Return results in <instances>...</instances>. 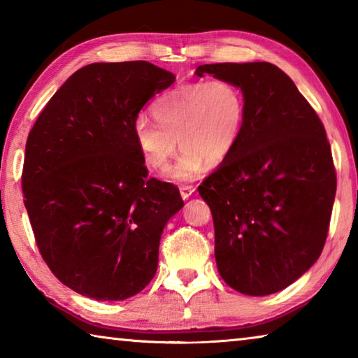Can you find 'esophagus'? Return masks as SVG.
Segmentation results:
<instances>
[{
  "label": "esophagus",
  "mask_w": 358,
  "mask_h": 358,
  "mask_svg": "<svg viewBox=\"0 0 358 358\" xmlns=\"http://www.w3.org/2000/svg\"><path fill=\"white\" fill-rule=\"evenodd\" d=\"M194 191H196V187L191 186V185H181L180 186V194H181V197H183V199H189L194 194Z\"/></svg>",
  "instance_id": "34e87169"
}]
</instances>
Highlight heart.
<instances>
[{
	"instance_id": "heart-1",
	"label": "heart",
	"mask_w": 358,
	"mask_h": 358,
	"mask_svg": "<svg viewBox=\"0 0 358 358\" xmlns=\"http://www.w3.org/2000/svg\"><path fill=\"white\" fill-rule=\"evenodd\" d=\"M246 102L240 87L226 78L181 85L157 99L153 115L157 123L137 118L132 137L145 164L164 171L181 147L171 169L177 180H191L205 162L220 164L237 145L245 123Z\"/></svg>"
}]
</instances>
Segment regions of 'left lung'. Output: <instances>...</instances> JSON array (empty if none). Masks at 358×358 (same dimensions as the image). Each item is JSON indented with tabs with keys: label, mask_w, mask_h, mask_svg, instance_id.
<instances>
[{
	"label": "left lung",
	"mask_w": 358,
	"mask_h": 358,
	"mask_svg": "<svg viewBox=\"0 0 358 358\" xmlns=\"http://www.w3.org/2000/svg\"><path fill=\"white\" fill-rule=\"evenodd\" d=\"M196 74L234 82L246 102L234 151L199 186L217 271L241 294L280 292L311 268L329 235L336 171L325 128L275 64H203Z\"/></svg>",
	"instance_id": "left-lung-1"
}]
</instances>
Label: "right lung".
Instances as JSON below:
<instances>
[{
	"instance_id": "1",
	"label": "right lung",
	"mask_w": 358,
	"mask_h": 358,
	"mask_svg": "<svg viewBox=\"0 0 358 358\" xmlns=\"http://www.w3.org/2000/svg\"><path fill=\"white\" fill-rule=\"evenodd\" d=\"M175 82L148 62L93 63L74 72L29 131L23 202L44 262L64 286L126 300L153 280L178 187L148 178L132 124Z\"/></svg>"
}]
</instances>
